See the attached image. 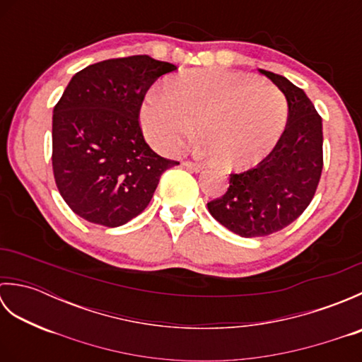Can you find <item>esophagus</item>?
Here are the masks:
<instances>
[{
    "label": "esophagus",
    "instance_id": "34e87169",
    "mask_svg": "<svg viewBox=\"0 0 362 362\" xmlns=\"http://www.w3.org/2000/svg\"><path fill=\"white\" fill-rule=\"evenodd\" d=\"M182 165L185 166V168H188V169H191V171H196V173L202 171V169H204V165H201V163H194V161H189V160L183 161Z\"/></svg>",
    "mask_w": 362,
    "mask_h": 362
}]
</instances>
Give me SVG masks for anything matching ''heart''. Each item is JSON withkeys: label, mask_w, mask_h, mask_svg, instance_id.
<instances>
[{"label": "heart", "mask_w": 362, "mask_h": 362, "mask_svg": "<svg viewBox=\"0 0 362 362\" xmlns=\"http://www.w3.org/2000/svg\"><path fill=\"white\" fill-rule=\"evenodd\" d=\"M286 98L250 74L193 70L151 88L140 107L146 140L174 156L193 140L196 126L206 149L228 169L259 163L286 126Z\"/></svg>", "instance_id": "1"}]
</instances>
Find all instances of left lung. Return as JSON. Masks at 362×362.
Returning a JSON list of instances; mask_svg holds the SVG:
<instances>
[{"mask_svg":"<svg viewBox=\"0 0 362 362\" xmlns=\"http://www.w3.org/2000/svg\"><path fill=\"white\" fill-rule=\"evenodd\" d=\"M259 73L286 96V129L264 160L230 174L227 193L206 204L219 224L243 238L271 235L294 222L313 201L324 166L322 118L310 98L280 74Z\"/></svg>","mask_w":362,"mask_h":362,"instance_id":"1","label":"left lung"}]
</instances>
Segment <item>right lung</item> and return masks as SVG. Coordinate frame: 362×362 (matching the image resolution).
I'll use <instances>...</instances> for the list:
<instances>
[{"label": "right lung", "mask_w": 362, "mask_h": 362, "mask_svg": "<svg viewBox=\"0 0 362 362\" xmlns=\"http://www.w3.org/2000/svg\"><path fill=\"white\" fill-rule=\"evenodd\" d=\"M149 56L103 60L76 73L52 115V171L60 196L88 222L119 227L138 216L161 174L179 165L144 141L140 107L160 76Z\"/></svg>", "instance_id": "1"}]
</instances>
